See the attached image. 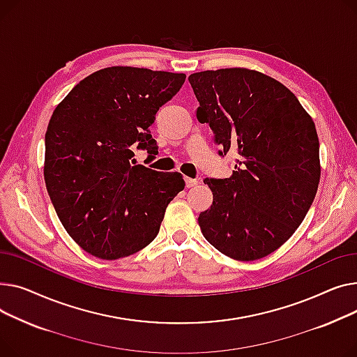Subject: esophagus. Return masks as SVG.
<instances>
[{
    "mask_svg": "<svg viewBox=\"0 0 357 357\" xmlns=\"http://www.w3.org/2000/svg\"><path fill=\"white\" fill-rule=\"evenodd\" d=\"M184 181H185V187L190 188V187H195L199 184V180L196 178H192V177H184Z\"/></svg>",
    "mask_w": 357,
    "mask_h": 357,
    "instance_id": "obj_1",
    "label": "esophagus"
}]
</instances>
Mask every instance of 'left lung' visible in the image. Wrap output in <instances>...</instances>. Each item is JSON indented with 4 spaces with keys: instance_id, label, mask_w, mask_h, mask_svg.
Instances as JSON below:
<instances>
[{
    "instance_id": "obj_1",
    "label": "left lung",
    "mask_w": 357,
    "mask_h": 357,
    "mask_svg": "<svg viewBox=\"0 0 357 357\" xmlns=\"http://www.w3.org/2000/svg\"><path fill=\"white\" fill-rule=\"evenodd\" d=\"M220 155L238 157L229 178H206L213 203L199 216L206 241L236 261L284 245L316 197L321 165L308 112L281 82L246 68L188 76Z\"/></svg>"
}]
</instances>
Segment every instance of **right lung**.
I'll return each instance as SVG.
<instances>
[{
  "label": "right lung",
  "mask_w": 357,
  "mask_h": 357,
  "mask_svg": "<svg viewBox=\"0 0 357 357\" xmlns=\"http://www.w3.org/2000/svg\"><path fill=\"white\" fill-rule=\"evenodd\" d=\"M184 80V73L105 68L56 107L45 181L61 225L88 254L112 261L138 252L154 241L167 206L184 188L180 173L132 160L134 149L158 153L150 127Z\"/></svg>",
  "instance_id": "obj_1"
}]
</instances>
